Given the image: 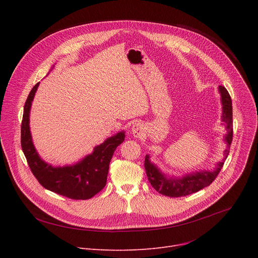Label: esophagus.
Returning <instances> with one entry per match:
<instances>
[{"label":"esophagus","mask_w":258,"mask_h":258,"mask_svg":"<svg viewBox=\"0 0 258 258\" xmlns=\"http://www.w3.org/2000/svg\"><path fill=\"white\" fill-rule=\"evenodd\" d=\"M144 132H145V127L141 122H137V123H135L132 127V133L135 137H141L144 134Z\"/></svg>","instance_id":"obj_1"}]
</instances>
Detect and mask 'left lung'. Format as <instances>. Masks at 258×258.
<instances>
[{
	"label": "left lung",
	"mask_w": 258,
	"mask_h": 258,
	"mask_svg": "<svg viewBox=\"0 0 258 258\" xmlns=\"http://www.w3.org/2000/svg\"><path fill=\"white\" fill-rule=\"evenodd\" d=\"M219 92L221 94V102L223 108L222 121L227 130V133L224 136V141L227 144V148L224 152V159L215 164L213 170H199L192 171L191 173H186L182 175V177H173V175L172 177H168L167 174L162 172L161 169L153 163L150 159V155H146L144 161L146 175L151 185L159 194L170 198L184 197L198 192L204 187L209 186L215 180V178L218 177L219 172L224 165V162L228 157L230 145H231L233 137L231 97H230L226 88L223 86L219 87Z\"/></svg>",
	"instance_id": "left-lung-1"
}]
</instances>
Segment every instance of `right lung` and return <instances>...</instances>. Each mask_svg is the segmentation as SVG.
<instances>
[{
    "mask_svg": "<svg viewBox=\"0 0 258 258\" xmlns=\"http://www.w3.org/2000/svg\"><path fill=\"white\" fill-rule=\"evenodd\" d=\"M38 85L32 88L26 100L21 128L22 150L28 165L36 180L48 190L73 200H89L105 186L108 165L117 146L124 141L125 133L121 131L108 137L75 164L52 166L36 152L30 132V111Z\"/></svg>",
    "mask_w": 258,
    "mask_h": 258,
    "instance_id": "right-lung-1",
    "label": "right lung"
}]
</instances>
